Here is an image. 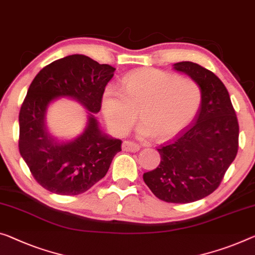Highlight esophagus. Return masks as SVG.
I'll return each mask as SVG.
<instances>
[{
    "label": "esophagus",
    "instance_id": "1",
    "mask_svg": "<svg viewBox=\"0 0 255 255\" xmlns=\"http://www.w3.org/2000/svg\"><path fill=\"white\" fill-rule=\"evenodd\" d=\"M123 150L125 151H131V152H135L140 149V146L138 143L133 142V141H124L122 144Z\"/></svg>",
    "mask_w": 255,
    "mask_h": 255
}]
</instances>
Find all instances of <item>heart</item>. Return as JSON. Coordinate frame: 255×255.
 <instances>
[{
  "mask_svg": "<svg viewBox=\"0 0 255 255\" xmlns=\"http://www.w3.org/2000/svg\"><path fill=\"white\" fill-rule=\"evenodd\" d=\"M122 83L123 94L107 88L101 98L106 122L116 134L130 130L139 113L141 135L168 139L194 120L202 104L197 82L166 70L141 69L125 76Z\"/></svg>",
  "mask_w": 255,
  "mask_h": 255,
  "instance_id": "obj_1",
  "label": "heart"
}]
</instances>
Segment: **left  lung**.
<instances>
[{"label":"left lung","instance_id":"obj_1","mask_svg":"<svg viewBox=\"0 0 255 255\" xmlns=\"http://www.w3.org/2000/svg\"><path fill=\"white\" fill-rule=\"evenodd\" d=\"M202 89L195 122L157 148L160 163L143 173L156 197L185 204L202 199L220 186L238 151L240 127L225 84L211 70L191 61L173 65Z\"/></svg>","mask_w":255,"mask_h":255}]
</instances>
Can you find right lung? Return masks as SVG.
I'll return each mask as SVG.
<instances>
[{"instance_id": "obj_1", "label": "right lung", "mask_w": 255, "mask_h": 255, "mask_svg": "<svg viewBox=\"0 0 255 255\" xmlns=\"http://www.w3.org/2000/svg\"><path fill=\"white\" fill-rule=\"evenodd\" d=\"M115 68L83 54H72L40 70L29 85L19 113V151L34 179L58 195L89 190L107 173L122 140L100 130L95 114ZM67 96L90 112L86 130L77 138L59 143L46 130L49 104Z\"/></svg>"}]
</instances>
